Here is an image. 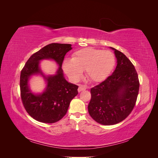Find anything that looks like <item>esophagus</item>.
<instances>
[{
  "label": "esophagus",
  "mask_w": 158,
  "mask_h": 158,
  "mask_svg": "<svg viewBox=\"0 0 158 158\" xmlns=\"http://www.w3.org/2000/svg\"><path fill=\"white\" fill-rule=\"evenodd\" d=\"M87 89L86 85H79V88L78 89V92H82V91L85 90V89Z\"/></svg>",
  "instance_id": "1"
}]
</instances>
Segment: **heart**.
I'll return each instance as SVG.
<instances>
[{"label":"heart","instance_id":"heart-1","mask_svg":"<svg viewBox=\"0 0 158 158\" xmlns=\"http://www.w3.org/2000/svg\"><path fill=\"white\" fill-rule=\"evenodd\" d=\"M114 64L115 59L111 51L85 48L76 51L72 59H64L63 69L73 81L78 80L85 70L87 78L98 83L109 77Z\"/></svg>","mask_w":158,"mask_h":158}]
</instances>
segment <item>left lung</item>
I'll use <instances>...</instances> for the list:
<instances>
[{
  "label": "left lung",
  "mask_w": 158,
  "mask_h": 158,
  "mask_svg": "<svg viewBox=\"0 0 158 158\" xmlns=\"http://www.w3.org/2000/svg\"><path fill=\"white\" fill-rule=\"evenodd\" d=\"M117 66L113 74L90 90L89 115L103 125L121 122L135 106L139 91V81L135 66L123 52L113 47Z\"/></svg>",
  "instance_id": "obj_1"
}]
</instances>
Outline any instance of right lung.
Masks as SVG:
<instances>
[{"label":"right lung","instance_id":"obj_1","mask_svg":"<svg viewBox=\"0 0 158 158\" xmlns=\"http://www.w3.org/2000/svg\"><path fill=\"white\" fill-rule=\"evenodd\" d=\"M71 44H51L32 55L20 74V92L26 111L35 120L44 123H54L67 112L70 102L78 95V86L69 82L64 76L62 64ZM51 60L58 65L55 74L46 75L40 67V62ZM41 75L46 86L41 93L32 92L29 80L33 75Z\"/></svg>","mask_w":158,"mask_h":158}]
</instances>
